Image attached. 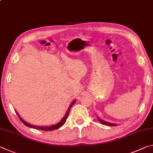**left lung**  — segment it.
<instances>
[{
  "instance_id": "1",
  "label": "left lung",
  "mask_w": 153,
  "mask_h": 153,
  "mask_svg": "<svg viewBox=\"0 0 153 153\" xmlns=\"http://www.w3.org/2000/svg\"><path fill=\"white\" fill-rule=\"evenodd\" d=\"M97 118L99 120V121L101 122V124H102L107 125V126H116V124H111V123H108V122H107L105 121H103V120L100 119L99 117H97Z\"/></svg>"
}]
</instances>
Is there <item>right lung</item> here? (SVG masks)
Segmentation results:
<instances>
[{
    "label": "right lung",
    "instance_id": "1",
    "mask_svg": "<svg viewBox=\"0 0 153 153\" xmlns=\"http://www.w3.org/2000/svg\"><path fill=\"white\" fill-rule=\"evenodd\" d=\"M75 101H76V100H74V101H72V102L71 103V105H70L69 108H68V110H67V111H66V114H65V116H64L63 118L60 120V122L57 123V124H55V125L50 126H45V127H44V126H33V125H32V124H29V123L26 122L25 121H24V120H23L22 118H21L19 115V114L17 112V111H16V113H17V116H19V119H20L21 121L22 122L23 124H25V125L26 126L30 127V128H34V129L39 130H44V131L54 130H56V129H58V128H60L61 126H62L64 123L66 122V119H67V117L68 116L69 112H70V111H71V108H72V106L75 103Z\"/></svg>",
    "mask_w": 153,
    "mask_h": 153
}]
</instances>
